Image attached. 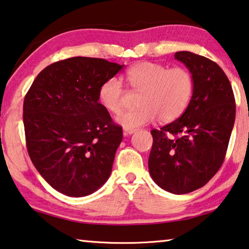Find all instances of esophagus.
<instances>
[{
    "label": "esophagus",
    "instance_id": "1",
    "mask_svg": "<svg viewBox=\"0 0 249 249\" xmlns=\"http://www.w3.org/2000/svg\"><path fill=\"white\" fill-rule=\"evenodd\" d=\"M136 132V128H131V127H124V134L125 135H131L133 133Z\"/></svg>",
    "mask_w": 249,
    "mask_h": 249
}]
</instances>
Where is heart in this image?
Wrapping results in <instances>:
<instances>
[{
	"instance_id": "1",
	"label": "heart",
	"mask_w": 249,
	"mask_h": 249,
	"mask_svg": "<svg viewBox=\"0 0 249 249\" xmlns=\"http://www.w3.org/2000/svg\"><path fill=\"white\" fill-rule=\"evenodd\" d=\"M124 80L132 91L141 92L136 109L124 112L117 122L125 127H137L152 123L159 117L162 123H170L181 116L190 103L194 92V78L184 67H168L143 61L129 67ZM98 99L107 112L118 114L125 105V90L116 78L101 85Z\"/></svg>"
}]
</instances>
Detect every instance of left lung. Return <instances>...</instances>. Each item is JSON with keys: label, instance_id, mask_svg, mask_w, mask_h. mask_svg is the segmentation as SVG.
<instances>
[{"label": "left lung", "instance_id": "left-lung-1", "mask_svg": "<svg viewBox=\"0 0 249 249\" xmlns=\"http://www.w3.org/2000/svg\"><path fill=\"white\" fill-rule=\"evenodd\" d=\"M174 58L191 72L194 94L178 120L151 131L148 171L163 190L184 195L203 187L224 163L236 104L229 79L216 62L189 51Z\"/></svg>", "mask_w": 249, "mask_h": 249}]
</instances>
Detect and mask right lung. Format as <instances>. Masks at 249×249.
I'll use <instances>...</instances> for the list:
<instances>
[{
  "label": "right lung",
  "mask_w": 249,
  "mask_h": 249,
  "mask_svg": "<svg viewBox=\"0 0 249 249\" xmlns=\"http://www.w3.org/2000/svg\"><path fill=\"white\" fill-rule=\"evenodd\" d=\"M123 66L72 57L46 67L23 102L29 157L44 180L69 196H85L108 180L123 139L98 102V89Z\"/></svg>",
  "instance_id": "add662e5"
}]
</instances>
